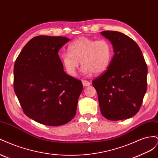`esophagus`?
<instances>
[{"label":"esophagus","instance_id":"34e87169","mask_svg":"<svg viewBox=\"0 0 158 158\" xmlns=\"http://www.w3.org/2000/svg\"><path fill=\"white\" fill-rule=\"evenodd\" d=\"M82 84H83L84 86H89V85H90V82H88V80H82Z\"/></svg>","mask_w":158,"mask_h":158}]
</instances>
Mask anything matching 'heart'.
Wrapping results in <instances>:
<instances>
[{
    "label": "heart",
    "mask_w": 158,
    "mask_h": 158,
    "mask_svg": "<svg viewBox=\"0 0 158 158\" xmlns=\"http://www.w3.org/2000/svg\"><path fill=\"white\" fill-rule=\"evenodd\" d=\"M68 49L69 52H63L60 59L67 73L73 76L76 74L80 62L84 74L103 73L109 69L113 56L112 44L106 39L96 41L81 37L72 42Z\"/></svg>",
    "instance_id": "1"
}]
</instances>
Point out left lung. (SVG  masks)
<instances>
[{
    "label": "left lung",
    "instance_id": "8db88e82",
    "mask_svg": "<svg viewBox=\"0 0 158 158\" xmlns=\"http://www.w3.org/2000/svg\"><path fill=\"white\" fill-rule=\"evenodd\" d=\"M114 56L109 69L92 81L100 111L108 120L131 118L138 112L147 89L148 68L136 43L123 33L103 31Z\"/></svg>",
    "mask_w": 158,
    "mask_h": 158
}]
</instances>
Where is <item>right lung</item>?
Wrapping results in <instances>:
<instances>
[{"label":"right lung","instance_id":"add662e5","mask_svg":"<svg viewBox=\"0 0 158 158\" xmlns=\"http://www.w3.org/2000/svg\"><path fill=\"white\" fill-rule=\"evenodd\" d=\"M70 40L36 36L23 47L14 64V89L23 111L43 125H63L76 113L83 85L65 73L58 55Z\"/></svg>","mask_w":158,"mask_h":158}]
</instances>
